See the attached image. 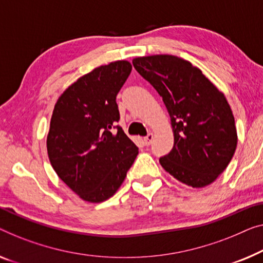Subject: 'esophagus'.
<instances>
[{
	"instance_id": "esophagus-1",
	"label": "esophagus",
	"mask_w": 263,
	"mask_h": 263,
	"mask_svg": "<svg viewBox=\"0 0 263 263\" xmlns=\"http://www.w3.org/2000/svg\"><path fill=\"white\" fill-rule=\"evenodd\" d=\"M152 140H154V135H152V133H148L146 137H144V143L145 145H147V146L152 144Z\"/></svg>"
}]
</instances>
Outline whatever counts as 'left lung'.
<instances>
[{
	"mask_svg": "<svg viewBox=\"0 0 263 263\" xmlns=\"http://www.w3.org/2000/svg\"><path fill=\"white\" fill-rule=\"evenodd\" d=\"M132 64L162 97L171 118L174 147L160 157V165L186 185H209L228 166L237 145L224 94L182 58L163 54L136 58Z\"/></svg>",
	"mask_w": 263,
	"mask_h": 263,
	"instance_id": "1",
	"label": "left lung"
}]
</instances>
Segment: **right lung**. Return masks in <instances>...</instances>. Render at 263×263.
<instances>
[{
	"instance_id": "1",
	"label": "right lung",
	"mask_w": 263,
	"mask_h": 263,
	"mask_svg": "<svg viewBox=\"0 0 263 263\" xmlns=\"http://www.w3.org/2000/svg\"><path fill=\"white\" fill-rule=\"evenodd\" d=\"M131 69L124 60L100 66L70 85L54 106L47 137L49 162L84 201L112 197L138 155L117 125L116 98Z\"/></svg>"
}]
</instances>
